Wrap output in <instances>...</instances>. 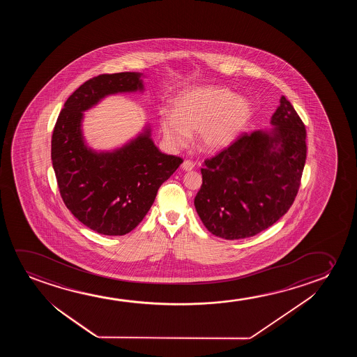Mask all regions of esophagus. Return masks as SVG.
<instances>
[{"label": "esophagus", "instance_id": "34e87169", "mask_svg": "<svg viewBox=\"0 0 357 357\" xmlns=\"http://www.w3.org/2000/svg\"><path fill=\"white\" fill-rule=\"evenodd\" d=\"M181 168H183V171H192V169L195 168V163H194L192 161H190V160H185V161L183 162Z\"/></svg>", "mask_w": 357, "mask_h": 357}]
</instances>
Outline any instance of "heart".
<instances>
[{
	"label": "heart",
	"instance_id": "obj_1",
	"mask_svg": "<svg viewBox=\"0 0 357 357\" xmlns=\"http://www.w3.org/2000/svg\"><path fill=\"white\" fill-rule=\"evenodd\" d=\"M172 114L162 113L160 128L174 146H183L197 132V144L205 151L228 146L252 116L251 103L230 90L206 86L186 90L172 103Z\"/></svg>",
	"mask_w": 357,
	"mask_h": 357
}]
</instances>
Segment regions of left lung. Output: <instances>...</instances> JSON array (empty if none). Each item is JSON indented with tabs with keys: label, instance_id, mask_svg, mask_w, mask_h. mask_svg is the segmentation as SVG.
Here are the masks:
<instances>
[{
	"label": "left lung",
	"instance_id": "1",
	"mask_svg": "<svg viewBox=\"0 0 357 357\" xmlns=\"http://www.w3.org/2000/svg\"><path fill=\"white\" fill-rule=\"evenodd\" d=\"M271 132H243L202 163L195 208L206 228L227 240L259 234L295 201L306 161V128L285 96Z\"/></svg>",
	"mask_w": 357,
	"mask_h": 357
}]
</instances>
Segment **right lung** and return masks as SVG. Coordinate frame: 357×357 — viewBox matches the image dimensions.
I'll return each mask as SVG.
<instances>
[{
	"mask_svg": "<svg viewBox=\"0 0 357 357\" xmlns=\"http://www.w3.org/2000/svg\"><path fill=\"white\" fill-rule=\"evenodd\" d=\"M142 89L140 74H100L80 85L54 124L51 158L59 194L74 217L103 235H124L137 227L160 186L183 158L162 153L150 132L114 152L96 153L84 145L83 111L106 95Z\"/></svg>",
	"mask_w": 357,
	"mask_h": 357,
	"instance_id": "1",
	"label": "right lung"
}]
</instances>
